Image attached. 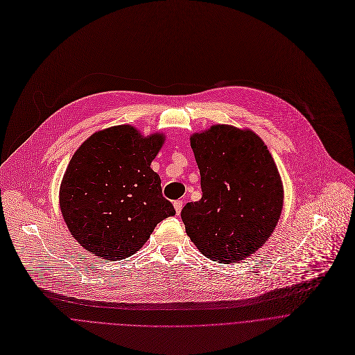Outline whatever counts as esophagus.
Returning a JSON list of instances; mask_svg holds the SVG:
<instances>
[{"instance_id": "esophagus-1", "label": "esophagus", "mask_w": 355, "mask_h": 355, "mask_svg": "<svg viewBox=\"0 0 355 355\" xmlns=\"http://www.w3.org/2000/svg\"><path fill=\"white\" fill-rule=\"evenodd\" d=\"M173 207H175V209H176V214L179 216V214H180V211H182V208H183V201H182V200H176V201H173Z\"/></svg>"}]
</instances>
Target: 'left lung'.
I'll list each match as a JSON object with an SVG mask.
<instances>
[{"label": "left lung", "instance_id": "obj_1", "mask_svg": "<svg viewBox=\"0 0 355 355\" xmlns=\"http://www.w3.org/2000/svg\"><path fill=\"white\" fill-rule=\"evenodd\" d=\"M190 146L202 196L182 209L197 249L220 263H236L266 243L279 220L282 183L271 154L250 130L212 125Z\"/></svg>", "mask_w": 355, "mask_h": 355}]
</instances>
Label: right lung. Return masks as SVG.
Instances as JSON below:
<instances>
[{
	"label": "right lung",
	"mask_w": 355,
	"mask_h": 355,
	"mask_svg": "<svg viewBox=\"0 0 355 355\" xmlns=\"http://www.w3.org/2000/svg\"><path fill=\"white\" fill-rule=\"evenodd\" d=\"M164 135L131 125L91 135L71 158L60 187L64 221L77 242L105 260L134 254L155 227L175 216L151 162Z\"/></svg>",
	"instance_id": "add662e5"
}]
</instances>
